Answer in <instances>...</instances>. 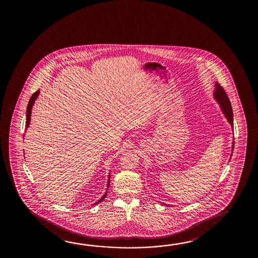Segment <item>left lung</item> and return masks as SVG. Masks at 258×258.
Returning <instances> with one entry per match:
<instances>
[{"label":"left lung","instance_id":"obj_1","mask_svg":"<svg viewBox=\"0 0 258 258\" xmlns=\"http://www.w3.org/2000/svg\"><path fill=\"white\" fill-rule=\"evenodd\" d=\"M215 87H216L214 91L215 99L218 101L221 110L224 113L225 117L227 118L230 125L233 128V113H232V108H231L230 99L228 98L224 89L219 85V83H216ZM233 148H234V142H233L232 149Z\"/></svg>","mask_w":258,"mask_h":258}]
</instances>
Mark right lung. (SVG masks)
<instances>
[{
	"instance_id": "right-lung-1",
	"label": "right lung",
	"mask_w": 258,
	"mask_h": 258,
	"mask_svg": "<svg viewBox=\"0 0 258 258\" xmlns=\"http://www.w3.org/2000/svg\"><path fill=\"white\" fill-rule=\"evenodd\" d=\"M39 95V90L38 91H36L35 93L31 96V98L29 99V102H28V108H27V123H26V127L28 128L29 126V123H30V119H31V110H32V107H33L34 102H35V100L37 99L38 98V96ZM107 186L109 188L110 186V175H109V179H108V183H107ZM106 195H107V192H105L104 196L102 197V198L99 199L98 202H96L95 204L99 203V202H101L103 199H104L105 197H106Z\"/></svg>"
}]
</instances>
